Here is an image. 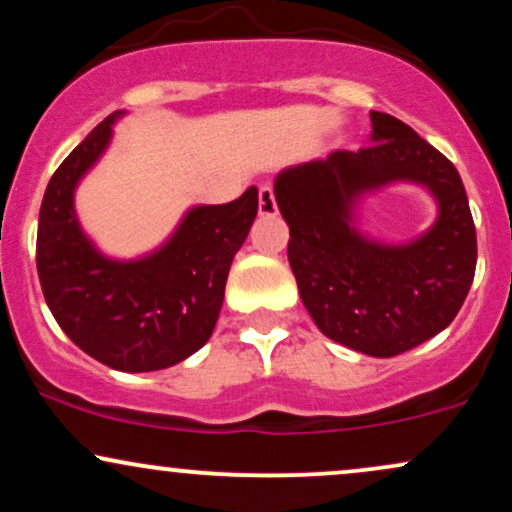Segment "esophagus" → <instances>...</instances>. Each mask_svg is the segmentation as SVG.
<instances>
[{"mask_svg": "<svg viewBox=\"0 0 512 512\" xmlns=\"http://www.w3.org/2000/svg\"><path fill=\"white\" fill-rule=\"evenodd\" d=\"M257 209H260L262 216H274L276 214L274 190L269 185L260 187V195H257Z\"/></svg>", "mask_w": 512, "mask_h": 512, "instance_id": "obj_1", "label": "esophagus"}]
</instances>
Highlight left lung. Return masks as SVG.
<instances>
[{
  "mask_svg": "<svg viewBox=\"0 0 512 512\" xmlns=\"http://www.w3.org/2000/svg\"><path fill=\"white\" fill-rule=\"evenodd\" d=\"M370 146L284 168L274 197L289 223V262L317 330L375 358L436 337L460 313L477 231L455 166L397 117L370 110ZM395 181L426 186L439 216L407 244L360 231L357 204Z\"/></svg>",
  "mask_w": 512,
  "mask_h": 512,
  "instance_id": "left-lung-1",
  "label": "left lung"
}]
</instances>
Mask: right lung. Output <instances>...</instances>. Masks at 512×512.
Returning <instances> with one entry per match:
<instances>
[{"mask_svg":"<svg viewBox=\"0 0 512 512\" xmlns=\"http://www.w3.org/2000/svg\"><path fill=\"white\" fill-rule=\"evenodd\" d=\"M122 115L105 117L50 178L35 262L50 313L81 351L115 370L149 373L209 342L228 269L257 216V187L228 204L187 209L166 243L142 257H108L81 228L74 192L101 161Z\"/></svg>","mask_w":512,"mask_h":512,"instance_id":"1","label":"right lung"}]
</instances>
